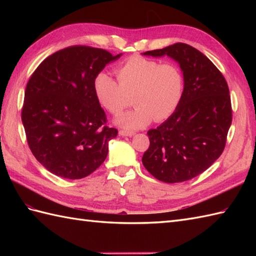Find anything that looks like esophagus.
<instances>
[{"label":"esophagus","instance_id":"obj_1","mask_svg":"<svg viewBox=\"0 0 256 256\" xmlns=\"http://www.w3.org/2000/svg\"><path fill=\"white\" fill-rule=\"evenodd\" d=\"M118 134L121 135V136H128V138H131V136H134V132H130V131H124V130H122V131H120L118 132Z\"/></svg>","mask_w":256,"mask_h":256}]
</instances>
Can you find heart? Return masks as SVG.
I'll return each mask as SVG.
<instances>
[{"mask_svg":"<svg viewBox=\"0 0 256 256\" xmlns=\"http://www.w3.org/2000/svg\"><path fill=\"white\" fill-rule=\"evenodd\" d=\"M118 81L100 72L94 90L100 104L112 114L128 106L133 96L135 108L118 116L116 123L125 130H138L153 121H164L176 111L184 94V76L175 64L132 56L116 69Z\"/></svg>","mask_w":256,"mask_h":256,"instance_id":"b5f03b06","label":"heart"}]
</instances>
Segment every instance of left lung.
Returning <instances> with one entry per match:
<instances>
[{"mask_svg": "<svg viewBox=\"0 0 256 256\" xmlns=\"http://www.w3.org/2000/svg\"><path fill=\"white\" fill-rule=\"evenodd\" d=\"M168 56L184 76V94L176 111L148 132L143 165L156 179L174 184L192 179L219 158L232 122L229 86L202 52L184 42L143 52Z\"/></svg>", "mask_w": 256, "mask_h": 256, "instance_id": "obj_1", "label": "left lung"}]
</instances>
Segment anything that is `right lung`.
Wrapping results in <instances>:
<instances>
[{
	"label": "right lung",
	"mask_w": 256,
	"mask_h": 256,
	"mask_svg": "<svg viewBox=\"0 0 256 256\" xmlns=\"http://www.w3.org/2000/svg\"><path fill=\"white\" fill-rule=\"evenodd\" d=\"M113 56L101 48L72 46L47 57L32 74L22 108L35 158L59 177L89 176L106 158L118 130L106 125L94 81Z\"/></svg>",
	"instance_id": "obj_1"
}]
</instances>
